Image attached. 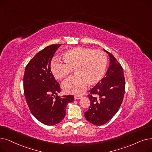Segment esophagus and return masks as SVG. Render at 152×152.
<instances>
[{
    "instance_id": "34e87169",
    "label": "esophagus",
    "mask_w": 152,
    "mask_h": 152,
    "mask_svg": "<svg viewBox=\"0 0 152 152\" xmlns=\"http://www.w3.org/2000/svg\"><path fill=\"white\" fill-rule=\"evenodd\" d=\"M82 97L81 96H75V99H80Z\"/></svg>"
}]
</instances>
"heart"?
Returning <instances> with one entry per match:
<instances>
[{"instance_id":"b5f03b06","label":"heart","mask_w":152,"mask_h":152,"mask_svg":"<svg viewBox=\"0 0 152 152\" xmlns=\"http://www.w3.org/2000/svg\"><path fill=\"white\" fill-rule=\"evenodd\" d=\"M63 60L64 64L54 58L51 63V72L57 80H62L74 69L76 75L63 83L62 88L66 93L76 95L83 93L88 84L92 86L99 83L107 65V57L103 51L81 47L66 51Z\"/></svg>"}]
</instances>
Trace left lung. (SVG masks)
I'll use <instances>...</instances> for the list:
<instances>
[{"instance_id": "1", "label": "left lung", "mask_w": 152, "mask_h": 152, "mask_svg": "<svg viewBox=\"0 0 152 152\" xmlns=\"http://www.w3.org/2000/svg\"><path fill=\"white\" fill-rule=\"evenodd\" d=\"M110 63L105 76L89 92L91 105L84 113L91 124L102 125L113 118L119 109L124 96L125 83L123 68L107 51Z\"/></svg>"}]
</instances>
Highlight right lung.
I'll return each instance as SVG.
<instances>
[{"instance_id": "right-lung-1", "label": "right lung", "mask_w": 152, "mask_h": 152, "mask_svg": "<svg viewBox=\"0 0 152 152\" xmlns=\"http://www.w3.org/2000/svg\"><path fill=\"white\" fill-rule=\"evenodd\" d=\"M61 45L48 46L35 55L25 68L23 76L24 94L32 115L42 124L54 125L65 117L72 95L58 96L59 83L52 75L51 61Z\"/></svg>"}]
</instances>
